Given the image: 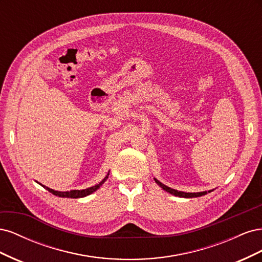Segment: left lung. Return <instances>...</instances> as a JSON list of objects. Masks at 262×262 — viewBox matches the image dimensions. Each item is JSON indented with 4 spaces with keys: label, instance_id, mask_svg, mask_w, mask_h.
I'll return each instance as SVG.
<instances>
[{
    "label": "left lung",
    "instance_id": "obj_1",
    "mask_svg": "<svg viewBox=\"0 0 262 262\" xmlns=\"http://www.w3.org/2000/svg\"><path fill=\"white\" fill-rule=\"evenodd\" d=\"M154 180H155V182H156L158 186L162 187L165 190V191H167L170 194H173V195L179 196V198H196V196H201V195H204V194L208 193V191H202V192H182V191H178V190L171 189V188H169L167 186H165L164 184H162L160 180H157L155 178H154ZM211 191H212V190H209V192H211Z\"/></svg>",
    "mask_w": 262,
    "mask_h": 262
}]
</instances>
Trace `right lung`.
Masks as SVG:
<instances>
[{
  "mask_svg": "<svg viewBox=\"0 0 262 262\" xmlns=\"http://www.w3.org/2000/svg\"><path fill=\"white\" fill-rule=\"evenodd\" d=\"M108 176H109V172L107 173V176L99 182L98 185H95V186H93V187H91V188L83 189V190H71V191H57V190L50 189V188L46 187V186H43V187H45L47 190H48L49 192H51V193L54 194V195H58V196H61V198H73V199H77V198H83V196H86V195H89V194H91V193L96 191V190L99 189V187L107 180ZM40 185H41V184H40Z\"/></svg>",
  "mask_w": 262,
  "mask_h": 262,
  "instance_id": "1",
  "label": "right lung"
}]
</instances>
